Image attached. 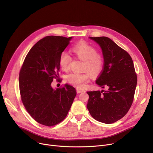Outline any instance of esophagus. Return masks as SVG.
<instances>
[{
	"mask_svg": "<svg viewBox=\"0 0 153 153\" xmlns=\"http://www.w3.org/2000/svg\"><path fill=\"white\" fill-rule=\"evenodd\" d=\"M76 91H77V93H81V92H84L85 91L84 90V89H81V88H76Z\"/></svg>",
	"mask_w": 153,
	"mask_h": 153,
	"instance_id": "esophagus-1",
	"label": "esophagus"
}]
</instances>
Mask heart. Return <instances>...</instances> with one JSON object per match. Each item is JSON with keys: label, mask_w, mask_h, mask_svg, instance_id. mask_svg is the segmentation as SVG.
I'll list each match as a JSON object with an SVG mask.
<instances>
[{"label": "heart", "mask_w": 153, "mask_h": 153, "mask_svg": "<svg viewBox=\"0 0 153 153\" xmlns=\"http://www.w3.org/2000/svg\"><path fill=\"white\" fill-rule=\"evenodd\" d=\"M76 57L84 61L82 73H71L66 76L67 81L75 86L82 87L89 81L91 74L97 76L103 69L104 59L103 56L97 52L96 48L85 42H80L72 46L71 50ZM71 58L66 53H62L59 64L64 71L69 69Z\"/></svg>", "instance_id": "b5f03b06"}]
</instances>
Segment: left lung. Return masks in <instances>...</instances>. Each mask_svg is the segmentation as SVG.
<instances>
[{
	"instance_id": "1",
	"label": "left lung",
	"mask_w": 153,
	"mask_h": 153,
	"mask_svg": "<svg viewBox=\"0 0 153 153\" xmlns=\"http://www.w3.org/2000/svg\"><path fill=\"white\" fill-rule=\"evenodd\" d=\"M89 38L100 46L104 59L96 83L108 90L87 92V108L95 120L113 123L123 118L132 105L137 84L133 62L130 54L109 38Z\"/></svg>"
}]
</instances>
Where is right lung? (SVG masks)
Wrapping results in <instances>:
<instances>
[{"label": "right lung", "instance_id": "1", "mask_svg": "<svg viewBox=\"0 0 153 153\" xmlns=\"http://www.w3.org/2000/svg\"><path fill=\"white\" fill-rule=\"evenodd\" d=\"M72 37L48 36L31 48L19 74L21 99L28 114L38 123L51 126L67 116L76 95L75 88L65 84L53 89L58 78L61 54Z\"/></svg>", "mask_w": 153, "mask_h": 153}]
</instances>
